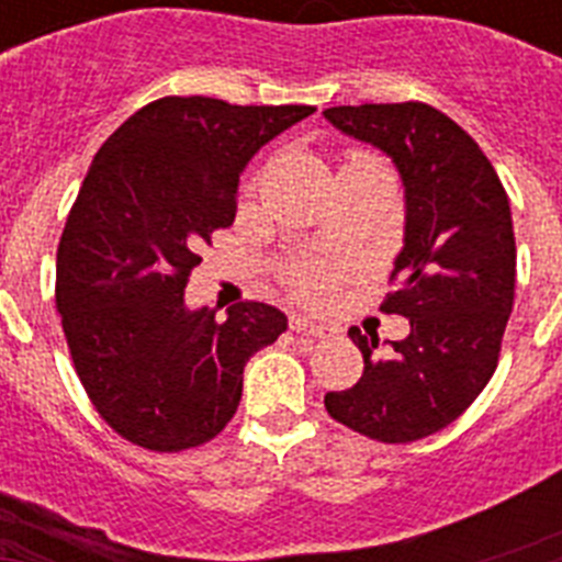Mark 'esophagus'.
Instances as JSON below:
<instances>
[{
	"label": "esophagus",
	"mask_w": 562,
	"mask_h": 562,
	"mask_svg": "<svg viewBox=\"0 0 562 562\" xmlns=\"http://www.w3.org/2000/svg\"><path fill=\"white\" fill-rule=\"evenodd\" d=\"M290 329L297 331V335H310V337H326V335H329V329H326V326L315 324V321H310L306 315H295V312L290 315Z\"/></svg>",
	"instance_id": "34e87169"
}]
</instances>
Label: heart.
I'll list each match as a JSON object with an SVG mask.
<instances>
[{
    "instance_id": "b5f03b06",
    "label": "heart",
    "mask_w": 562,
    "mask_h": 562,
    "mask_svg": "<svg viewBox=\"0 0 562 562\" xmlns=\"http://www.w3.org/2000/svg\"><path fill=\"white\" fill-rule=\"evenodd\" d=\"M360 160H369V157H355L351 162H360ZM290 281L297 292H304V295H321L329 284V278H326L324 270H317V267H295L290 272Z\"/></svg>"
}]
</instances>
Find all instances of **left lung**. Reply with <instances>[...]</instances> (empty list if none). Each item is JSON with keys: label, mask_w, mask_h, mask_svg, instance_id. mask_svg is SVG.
<instances>
[{"label": "left lung", "mask_w": 562, "mask_h": 562, "mask_svg": "<svg viewBox=\"0 0 562 562\" xmlns=\"http://www.w3.org/2000/svg\"><path fill=\"white\" fill-rule=\"evenodd\" d=\"M337 132L380 148L405 188V233L382 312L411 331L376 355L380 337L349 329L362 376L326 394L346 428L385 445L425 439L459 419L493 376L515 301L509 200L479 143L428 103H362L324 112Z\"/></svg>", "instance_id": "left-lung-1"}]
</instances>
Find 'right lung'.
Segmentation results:
<instances>
[{"label":"right lung","mask_w":562,"mask_h":562,"mask_svg":"<svg viewBox=\"0 0 562 562\" xmlns=\"http://www.w3.org/2000/svg\"><path fill=\"white\" fill-rule=\"evenodd\" d=\"M315 106L160 98L95 154L58 241L56 306L81 385L112 430L157 453L233 419L241 374L286 315L245 301L216 321L186 286L211 233L236 220L238 177Z\"/></svg>","instance_id":"obj_1"}]
</instances>
